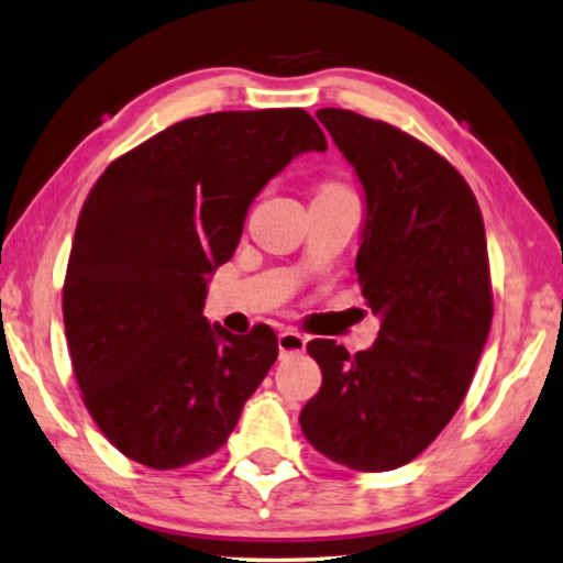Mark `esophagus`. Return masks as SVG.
Masks as SVG:
<instances>
[{
  "label": "esophagus",
  "mask_w": 563,
  "mask_h": 563,
  "mask_svg": "<svg viewBox=\"0 0 563 563\" xmlns=\"http://www.w3.org/2000/svg\"><path fill=\"white\" fill-rule=\"evenodd\" d=\"M278 349H280V356L300 354V351L306 349V335L292 329H285L278 333Z\"/></svg>",
  "instance_id": "1"
}]
</instances>
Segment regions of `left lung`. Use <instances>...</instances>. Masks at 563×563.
Listing matches in <instances>:
<instances>
[{"instance_id":"8db88e82","label":"left lung","mask_w":563,"mask_h":563,"mask_svg":"<svg viewBox=\"0 0 563 563\" xmlns=\"http://www.w3.org/2000/svg\"><path fill=\"white\" fill-rule=\"evenodd\" d=\"M316 115L362 184L356 273L382 329L354 356L308 343L323 384L300 430L333 463L384 473L438 438L473 379L493 321L485 228L463 176L422 141L341 108Z\"/></svg>"}]
</instances>
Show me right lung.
<instances>
[{"label":"right lung","instance_id":"obj_1","mask_svg":"<svg viewBox=\"0 0 563 563\" xmlns=\"http://www.w3.org/2000/svg\"><path fill=\"white\" fill-rule=\"evenodd\" d=\"M325 148L300 108L224 111L169 125L100 174L75 228L63 318L82 401L125 457L174 470L228 442L278 335L209 323V278L265 184Z\"/></svg>","mask_w":563,"mask_h":563}]
</instances>
